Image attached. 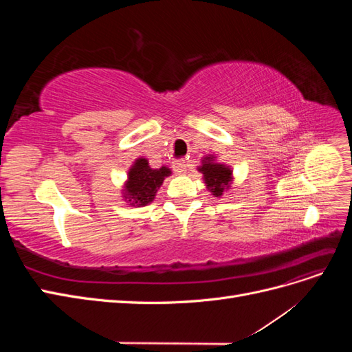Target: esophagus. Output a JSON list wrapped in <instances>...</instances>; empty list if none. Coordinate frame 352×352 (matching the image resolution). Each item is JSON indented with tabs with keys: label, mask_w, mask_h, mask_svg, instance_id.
<instances>
[{
	"label": "esophagus",
	"mask_w": 352,
	"mask_h": 352,
	"mask_svg": "<svg viewBox=\"0 0 352 352\" xmlns=\"http://www.w3.org/2000/svg\"><path fill=\"white\" fill-rule=\"evenodd\" d=\"M186 167H188V162L186 160H177V162L173 163V170L176 173H185L186 172Z\"/></svg>",
	"instance_id": "obj_1"
}]
</instances>
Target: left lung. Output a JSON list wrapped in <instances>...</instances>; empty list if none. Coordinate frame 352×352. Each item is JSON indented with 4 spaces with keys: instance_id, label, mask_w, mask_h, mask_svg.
I'll use <instances>...</instances> for the list:
<instances>
[{
    "instance_id": "8db88e82",
    "label": "left lung",
    "mask_w": 352,
    "mask_h": 352,
    "mask_svg": "<svg viewBox=\"0 0 352 352\" xmlns=\"http://www.w3.org/2000/svg\"><path fill=\"white\" fill-rule=\"evenodd\" d=\"M199 172L204 175L206 184L211 189L212 195L220 197L223 190L228 186L232 172L223 164L219 163H211L210 158L204 160V164L199 167Z\"/></svg>"
}]
</instances>
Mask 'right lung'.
I'll return each instance as SVG.
<instances>
[{"label": "right lung", "instance_id": "obj_1", "mask_svg": "<svg viewBox=\"0 0 352 352\" xmlns=\"http://www.w3.org/2000/svg\"><path fill=\"white\" fill-rule=\"evenodd\" d=\"M170 175L167 167L151 168L145 158H138L129 172V180L126 185V195L133 204L146 206L154 199L157 188Z\"/></svg>", "mask_w": 352, "mask_h": 352}]
</instances>
